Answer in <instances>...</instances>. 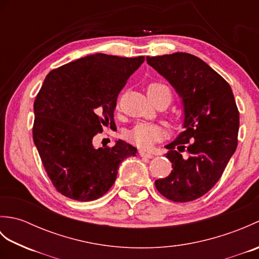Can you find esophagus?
I'll return each mask as SVG.
<instances>
[{
  "label": "esophagus",
  "instance_id": "34e87169",
  "mask_svg": "<svg viewBox=\"0 0 259 259\" xmlns=\"http://www.w3.org/2000/svg\"><path fill=\"white\" fill-rule=\"evenodd\" d=\"M139 153H140V156H141V157H145V158H149V159H151V158L155 157V156L152 155V153H150V152H147V151H145V150H140V151H139Z\"/></svg>",
  "mask_w": 259,
  "mask_h": 259
}]
</instances>
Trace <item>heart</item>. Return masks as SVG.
<instances>
[{
  "label": "heart",
  "mask_w": 259,
  "mask_h": 259,
  "mask_svg": "<svg viewBox=\"0 0 259 259\" xmlns=\"http://www.w3.org/2000/svg\"><path fill=\"white\" fill-rule=\"evenodd\" d=\"M161 91H169V88L166 84L151 83L148 87V96H156ZM163 136V131L160 126L152 123H138L128 133V139L136 146L140 148H149L156 141L160 140Z\"/></svg>",
  "instance_id": "heart-1"
}]
</instances>
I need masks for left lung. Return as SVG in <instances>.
I'll return each mask as SVG.
<instances>
[{
	"label": "left lung",
	"instance_id": "1",
	"mask_svg": "<svg viewBox=\"0 0 259 259\" xmlns=\"http://www.w3.org/2000/svg\"><path fill=\"white\" fill-rule=\"evenodd\" d=\"M147 63L174 87L185 115V130L166 146L171 174L156 180L155 186L172 201L195 200L221 179L237 148L239 112L232 88L189 53L148 57Z\"/></svg>",
	"mask_w": 259,
	"mask_h": 259
}]
</instances>
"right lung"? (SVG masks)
<instances>
[{"instance_id": "right-lung-1", "label": "right lung", "mask_w": 259, "mask_h": 259, "mask_svg": "<svg viewBox=\"0 0 259 259\" xmlns=\"http://www.w3.org/2000/svg\"><path fill=\"white\" fill-rule=\"evenodd\" d=\"M145 57L96 53L69 62L47 75L34 101L33 141L57 190L91 201L111 188L120 163L137 149L123 140L95 148L102 126L114 124L113 111L126 80Z\"/></svg>"}]
</instances>
